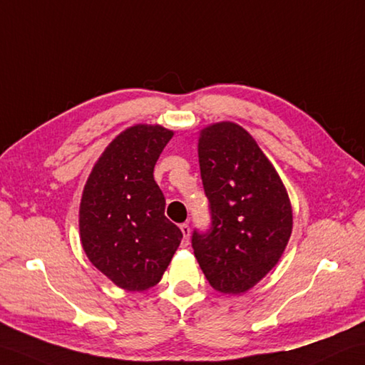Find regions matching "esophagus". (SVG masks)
Returning a JSON list of instances; mask_svg holds the SVG:
<instances>
[{
    "instance_id": "1",
    "label": "esophagus",
    "mask_w": 365,
    "mask_h": 365,
    "mask_svg": "<svg viewBox=\"0 0 365 365\" xmlns=\"http://www.w3.org/2000/svg\"><path fill=\"white\" fill-rule=\"evenodd\" d=\"M180 230H182V233H183V241H182V244L183 245H188V242H190V225L188 224H182L180 225Z\"/></svg>"
}]
</instances>
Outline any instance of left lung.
I'll use <instances>...</instances> for the list:
<instances>
[{
    "instance_id": "8db88e82",
    "label": "left lung",
    "mask_w": 365,
    "mask_h": 365,
    "mask_svg": "<svg viewBox=\"0 0 365 365\" xmlns=\"http://www.w3.org/2000/svg\"><path fill=\"white\" fill-rule=\"evenodd\" d=\"M199 165L211 225L192 232L194 255L216 291L245 292L283 255L292 233L289 196L257 141L235 123L200 132Z\"/></svg>"
}]
</instances>
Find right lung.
<instances>
[{
    "mask_svg": "<svg viewBox=\"0 0 365 365\" xmlns=\"http://www.w3.org/2000/svg\"><path fill=\"white\" fill-rule=\"evenodd\" d=\"M174 132L162 125L125 129L99 157L82 192L79 230L91 264L125 291L162 279L183 235L165 216L154 166Z\"/></svg>",
    "mask_w": 365,
    "mask_h": 365,
    "instance_id": "right-lung-1",
    "label": "right lung"
}]
</instances>
